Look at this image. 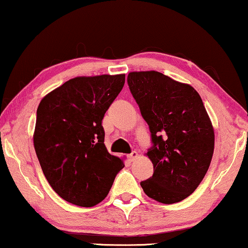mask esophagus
I'll use <instances>...</instances> for the list:
<instances>
[{"instance_id": "esophagus-1", "label": "esophagus", "mask_w": 248, "mask_h": 248, "mask_svg": "<svg viewBox=\"0 0 248 248\" xmlns=\"http://www.w3.org/2000/svg\"><path fill=\"white\" fill-rule=\"evenodd\" d=\"M137 157H138V153H137V151H132V153L128 156V159L130 161H135L137 159Z\"/></svg>"}]
</instances>
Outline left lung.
I'll list each match as a JSON object with an SVG mask.
<instances>
[{
    "label": "left lung",
    "instance_id": "obj_1",
    "mask_svg": "<svg viewBox=\"0 0 248 248\" xmlns=\"http://www.w3.org/2000/svg\"><path fill=\"white\" fill-rule=\"evenodd\" d=\"M127 81L153 142L146 156L154 175L140 185L162 204L182 202L204 179L214 154V128L201 95L157 71L130 72Z\"/></svg>",
    "mask_w": 248,
    "mask_h": 248
}]
</instances>
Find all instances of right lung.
<instances>
[{"mask_svg": "<svg viewBox=\"0 0 248 248\" xmlns=\"http://www.w3.org/2000/svg\"><path fill=\"white\" fill-rule=\"evenodd\" d=\"M124 84V75L77 77L44 97L33 143L42 171L64 201L92 207L107 197L123 159L105 146L102 119Z\"/></svg>", "mask_w": 248, "mask_h": 248, "instance_id": "right-lung-1", "label": "right lung"}]
</instances>
